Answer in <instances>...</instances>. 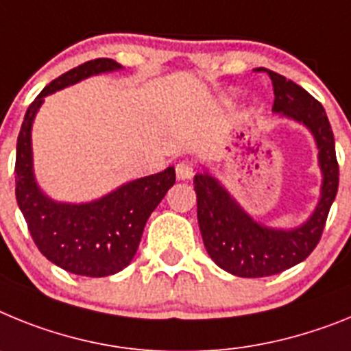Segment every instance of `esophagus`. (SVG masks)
Instances as JSON below:
<instances>
[{
	"instance_id": "obj_1",
	"label": "esophagus",
	"mask_w": 351,
	"mask_h": 351,
	"mask_svg": "<svg viewBox=\"0 0 351 351\" xmlns=\"http://www.w3.org/2000/svg\"><path fill=\"white\" fill-rule=\"evenodd\" d=\"M194 176V167L189 160H182L176 164V178L178 180H191Z\"/></svg>"
}]
</instances>
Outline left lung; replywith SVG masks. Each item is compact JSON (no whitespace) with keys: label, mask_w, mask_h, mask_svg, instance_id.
<instances>
[{"label":"left lung","mask_w":351,"mask_h":351,"mask_svg":"<svg viewBox=\"0 0 351 351\" xmlns=\"http://www.w3.org/2000/svg\"><path fill=\"white\" fill-rule=\"evenodd\" d=\"M267 72L276 97L274 114L304 125L315 139L322 187L309 217L300 226L285 230L256 221L205 166L196 173L197 222L206 252L217 267L239 277L276 276L306 260L322 239L339 185L336 143L323 106L285 75Z\"/></svg>","instance_id":"1"}]
</instances>
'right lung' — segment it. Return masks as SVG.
<instances>
[{
	"label": "right lung",
	"mask_w": 351,
	"mask_h": 351,
	"mask_svg": "<svg viewBox=\"0 0 351 351\" xmlns=\"http://www.w3.org/2000/svg\"><path fill=\"white\" fill-rule=\"evenodd\" d=\"M123 66L99 58L69 70L49 83L24 114L15 154V197L36 247L49 261L66 272L106 277L132 261L143 230L166 193L175 184V167L130 180L102 197L86 203L56 201L44 193L33 169L32 129L44 99L54 91Z\"/></svg>",
	"instance_id": "right-lung-1"
}]
</instances>
